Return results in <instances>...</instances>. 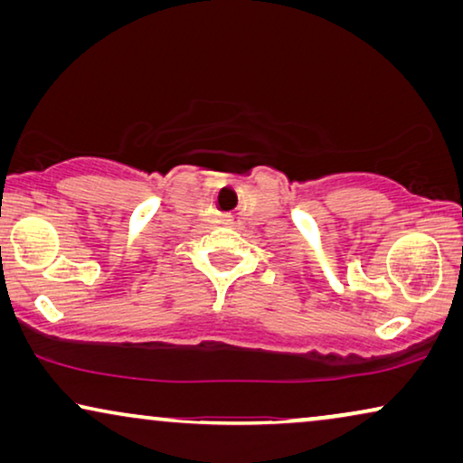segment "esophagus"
I'll list each match as a JSON object with an SVG mask.
<instances>
[{
    "label": "esophagus",
    "instance_id": "esophagus-1",
    "mask_svg": "<svg viewBox=\"0 0 463 463\" xmlns=\"http://www.w3.org/2000/svg\"><path fill=\"white\" fill-rule=\"evenodd\" d=\"M225 225H227V227H233V225H236V219H233V217H225Z\"/></svg>",
    "mask_w": 463,
    "mask_h": 463
}]
</instances>
